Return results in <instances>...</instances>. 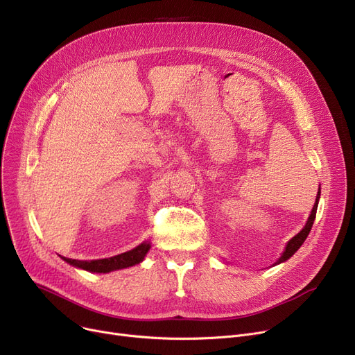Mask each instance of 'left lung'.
<instances>
[{
    "label": "left lung",
    "instance_id": "left-lung-1",
    "mask_svg": "<svg viewBox=\"0 0 355 355\" xmlns=\"http://www.w3.org/2000/svg\"><path fill=\"white\" fill-rule=\"evenodd\" d=\"M320 196H321V189L318 190V194H316V198H315V204H313V207H312V211H311V214H309V217H308V221H306V225H305V227L297 233L296 236H293L288 243H286V246H285V250H284V253L281 254V257L277 259V262L275 263V265H279V263H282V262H285V260H288L291 256H293V253L300 249L301 246H302V243L305 241V239L308 237V234H309V232H311V229H312V225H313V220H315V216H316V209H318V201H320Z\"/></svg>",
    "mask_w": 355,
    "mask_h": 355
}]
</instances>
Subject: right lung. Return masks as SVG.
<instances>
[{
    "mask_svg": "<svg viewBox=\"0 0 355 355\" xmlns=\"http://www.w3.org/2000/svg\"><path fill=\"white\" fill-rule=\"evenodd\" d=\"M149 248L151 245L148 241H144L139 246H137L135 249L116 254L114 257H107V259H98V260H76V259H67L63 257L64 262L85 269L87 272H96V273H107L112 270H118V269H123V268H129V266H135L138 263H141L145 254L148 253Z\"/></svg>",
    "mask_w": 355,
    "mask_h": 355,
    "instance_id": "obj_1",
    "label": "right lung"
}]
</instances>
